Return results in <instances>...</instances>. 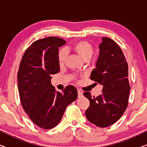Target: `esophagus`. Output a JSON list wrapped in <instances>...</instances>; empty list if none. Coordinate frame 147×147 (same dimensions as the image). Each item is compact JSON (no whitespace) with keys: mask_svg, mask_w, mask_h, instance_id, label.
<instances>
[{"mask_svg":"<svg viewBox=\"0 0 147 147\" xmlns=\"http://www.w3.org/2000/svg\"><path fill=\"white\" fill-rule=\"evenodd\" d=\"M78 98H82V96H83V93H82V92L80 91V90H78Z\"/></svg>","mask_w":147,"mask_h":147,"instance_id":"esophagus-1","label":"esophagus"}]
</instances>
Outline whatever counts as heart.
I'll list each match as a JSON object with an SVG mask.
<instances>
[{"label":"heart","mask_w":147,"mask_h":147,"mask_svg":"<svg viewBox=\"0 0 147 147\" xmlns=\"http://www.w3.org/2000/svg\"><path fill=\"white\" fill-rule=\"evenodd\" d=\"M70 51L77 54L84 60L89 59L93 54L94 48L92 44L87 41H79L76 42L69 48ZM66 61V53L61 50L58 54V61L60 65H63Z\"/></svg>","instance_id":"1"}]
</instances>
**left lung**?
<instances>
[{
	"label": "left lung",
	"instance_id": "left-lung-1",
	"mask_svg": "<svg viewBox=\"0 0 147 147\" xmlns=\"http://www.w3.org/2000/svg\"><path fill=\"white\" fill-rule=\"evenodd\" d=\"M102 40L90 79L103 86L102 94L92 97L90 92H85L84 96L90 101L86 110L88 121L104 128L115 123L126 110L130 87L128 63L123 52L112 39L103 37Z\"/></svg>",
	"mask_w": 147,
	"mask_h": 147
}]
</instances>
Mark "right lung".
Returning a JSON list of instances; mask_svg holds the SVG:
<instances>
[{"label":"right lung","mask_w":147,"mask_h":147,"mask_svg":"<svg viewBox=\"0 0 147 147\" xmlns=\"http://www.w3.org/2000/svg\"><path fill=\"white\" fill-rule=\"evenodd\" d=\"M65 43L55 37L33 42L24 53L18 71V88L23 109L36 125L44 129L57 126L67 106L78 98L74 86H66L60 92L51 83V75L59 71V47Z\"/></svg>","instance_id":"obj_1"}]
</instances>
